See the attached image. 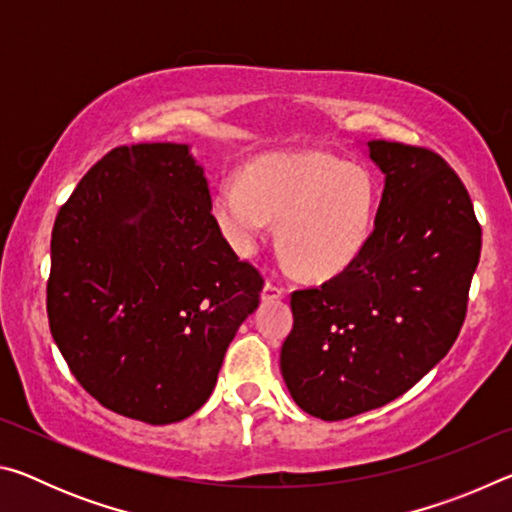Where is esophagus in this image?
<instances>
[{"label":"esophagus","instance_id":"obj_1","mask_svg":"<svg viewBox=\"0 0 512 512\" xmlns=\"http://www.w3.org/2000/svg\"><path fill=\"white\" fill-rule=\"evenodd\" d=\"M284 287H280V284H275V282H271L268 280L266 284H264V291H262V300L264 302H273V300H280V298H284Z\"/></svg>","mask_w":512,"mask_h":512}]
</instances>
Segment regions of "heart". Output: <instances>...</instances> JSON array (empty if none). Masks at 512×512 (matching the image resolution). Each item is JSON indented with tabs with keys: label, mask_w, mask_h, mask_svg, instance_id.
<instances>
[{
	"label": "heart",
	"mask_w": 512,
	"mask_h": 512,
	"mask_svg": "<svg viewBox=\"0 0 512 512\" xmlns=\"http://www.w3.org/2000/svg\"><path fill=\"white\" fill-rule=\"evenodd\" d=\"M368 169L325 151L273 153L228 173L214 196V219L241 255H253L280 221V244L302 275L327 280L363 253L377 216Z\"/></svg>",
	"instance_id": "heart-1"
}]
</instances>
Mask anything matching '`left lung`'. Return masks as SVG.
Returning a JSON list of instances; mask_svg holds the SVG:
<instances>
[{"label":"left lung","instance_id":"obj_1","mask_svg":"<svg viewBox=\"0 0 512 512\" xmlns=\"http://www.w3.org/2000/svg\"><path fill=\"white\" fill-rule=\"evenodd\" d=\"M384 173L375 230L350 268L291 293L280 352L302 411L334 422L379 409L452 348L481 255V225L461 178L438 153L368 142Z\"/></svg>","mask_w":512,"mask_h":512}]
</instances>
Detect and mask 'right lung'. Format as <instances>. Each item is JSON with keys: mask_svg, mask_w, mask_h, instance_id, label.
Segmentation results:
<instances>
[{"mask_svg": "<svg viewBox=\"0 0 512 512\" xmlns=\"http://www.w3.org/2000/svg\"><path fill=\"white\" fill-rule=\"evenodd\" d=\"M262 287L221 235L187 144L112 149L51 232V336L85 391L133 420L201 409Z\"/></svg>", "mask_w": 512, "mask_h": 512, "instance_id": "1", "label": "right lung"}]
</instances>
